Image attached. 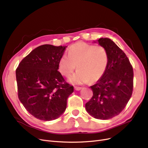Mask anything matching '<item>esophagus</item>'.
Listing matches in <instances>:
<instances>
[{
	"label": "esophagus",
	"mask_w": 148,
	"mask_h": 148,
	"mask_svg": "<svg viewBox=\"0 0 148 148\" xmlns=\"http://www.w3.org/2000/svg\"><path fill=\"white\" fill-rule=\"evenodd\" d=\"M74 89H75V90H76V91H80V89H82V87H78V86H75Z\"/></svg>",
	"instance_id": "obj_1"
}]
</instances>
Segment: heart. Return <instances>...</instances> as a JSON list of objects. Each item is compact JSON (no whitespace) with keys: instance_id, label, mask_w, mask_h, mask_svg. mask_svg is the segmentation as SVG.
Here are the masks:
<instances>
[{"instance_id":"obj_1","label":"heart","mask_w":148,"mask_h":148,"mask_svg":"<svg viewBox=\"0 0 148 148\" xmlns=\"http://www.w3.org/2000/svg\"><path fill=\"white\" fill-rule=\"evenodd\" d=\"M108 54L105 48L85 42H79L71 47L68 54L60 59L59 68L65 76L71 74L77 67L79 68L71 75L68 81L74 84H84L91 80H99L105 73L108 64Z\"/></svg>"}]
</instances>
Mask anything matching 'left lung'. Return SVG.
Returning a JSON list of instances; mask_svg holds the SVG:
<instances>
[{
  "label": "left lung",
  "instance_id": "obj_1",
  "mask_svg": "<svg viewBox=\"0 0 148 148\" xmlns=\"http://www.w3.org/2000/svg\"><path fill=\"white\" fill-rule=\"evenodd\" d=\"M94 42L105 48L109 60L103 75L90 86L93 95L85 108L94 118L108 120L119 115L129 101L133 90V69L125 53L110 38H100Z\"/></svg>",
  "mask_w": 148,
  "mask_h": 148
}]
</instances>
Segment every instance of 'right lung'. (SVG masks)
Listing matches in <instances>:
<instances>
[{"label":"right lung","mask_w":148,"mask_h":148,"mask_svg":"<svg viewBox=\"0 0 148 148\" xmlns=\"http://www.w3.org/2000/svg\"><path fill=\"white\" fill-rule=\"evenodd\" d=\"M66 47H38L25 57L16 69L18 99L37 119L51 121L59 118L74 91V87L65 82L58 71Z\"/></svg>","instance_id":"obj_1"}]
</instances>
